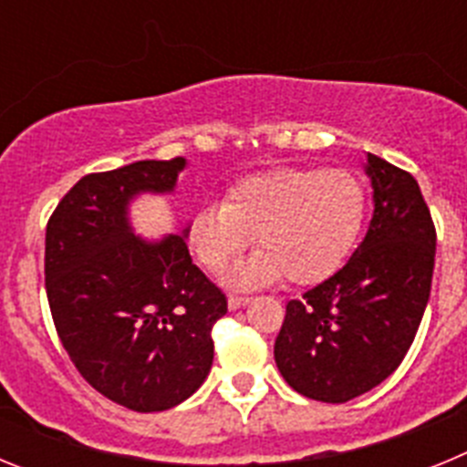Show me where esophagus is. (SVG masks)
Wrapping results in <instances>:
<instances>
[{
	"label": "esophagus",
	"mask_w": 467,
	"mask_h": 467,
	"mask_svg": "<svg viewBox=\"0 0 467 467\" xmlns=\"http://www.w3.org/2000/svg\"><path fill=\"white\" fill-rule=\"evenodd\" d=\"M247 301H250V296H241V295H229V308H231V311H236V308L245 306Z\"/></svg>",
	"instance_id": "esophagus-1"
}]
</instances>
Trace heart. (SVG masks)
I'll return each instance as SVG.
<instances>
[{
    "instance_id": "b5f03b06",
    "label": "heart",
    "mask_w": 467,
    "mask_h": 467,
    "mask_svg": "<svg viewBox=\"0 0 467 467\" xmlns=\"http://www.w3.org/2000/svg\"><path fill=\"white\" fill-rule=\"evenodd\" d=\"M360 177L325 168H275L229 189L226 203L203 205L189 222V245L213 274L257 236L259 253L241 264L238 285L320 283L346 262L365 222Z\"/></svg>"
}]
</instances>
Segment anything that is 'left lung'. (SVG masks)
<instances>
[{
	"instance_id": "obj_1",
	"label": "left lung",
	"mask_w": 467,
	"mask_h": 467,
	"mask_svg": "<svg viewBox=\"0 0 467 467\" xmlns=\"http://www.w3.org/2000/svg\"><path fill=\"white\" fill-rule=\"evenodd\" d=\"M374 214L365 241L334 275L285 308L274 356L296 393L341 404L404 360L431 296L435 224L419 182L367 154Z\"/></svg>"
}]
</instances>
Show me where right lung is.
Returning <instances> with one entry per match:
<instances>
[{"mask_svg":"<svg viewBox=\"0 0 467 467\" xmlns=\"http://www.w3.org/2000/svg\"><path fill=\"white\" fill-rule=\"evenodd\" d=\"M182 156L90 172L47 224V296L81 377L111 402L163 411L210 374L213 325L226 296L192 262L182 236L144 241L128 222L138 193H171Z\"/></svg>","mask_w":467,"mask_h":467,"instance_id":"obj_1","label":"right lung"}]
</instances>
